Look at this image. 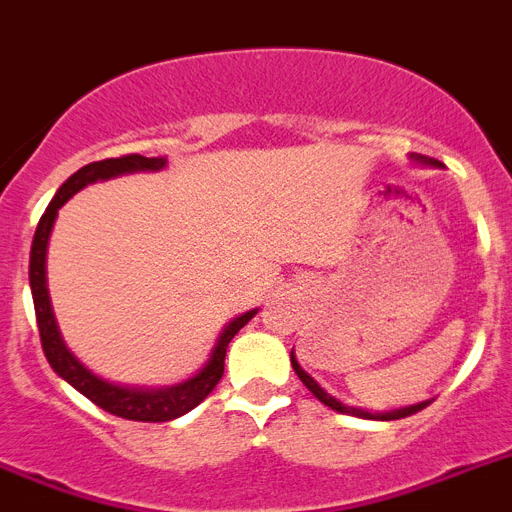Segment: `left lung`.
I'll return each mask as SVG.
<instances>
[{"label": "left lung", "instance_id": "obj_1", "mask_svg": "<svg viewBox=\"0 0 512 512\" xmlns=\"http://www.w3.org/2000/svg\"><path fill=\"white\" fill-rule=\"evenodd\" d=\"M416 158H419V161H427V158H422V156H416ZM429 163H435V166H440V163H437V161H429ZM291 367H294V372H296V375H299V380H302L304 385H307V388L312 390V395H315L317 401H322V403H325V406H330V409H333V411H341V414L359 416V419H380V422H390V419H403V416H411V414H416V411H422V409H427V406H429V401H424V403H416V406H409V409L388 411V414H372V411L354 409V406H346V403H341V401H338V398H333V395H330V393H325V390H322L320 385H317V382L312 380V377H309L302 367H299L294 351H291Z\"/></svg>", "mask_w": 512, "mask_h": 512}]
</instances>
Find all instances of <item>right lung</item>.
<instances>
[{
  "instance_id": "right-lung-1",
  "label": "right lung",
  "mask_w": 512,
  "mask_h": 512,
  "mask_svg": "<svg viewBox=\"0 0 512 512\" xmlns=\"http://www.w3.org/2000/svg\"><path fill=\"white\" fill-rule=\"evenodd\" d=\"M166 166V158H145L140 153H130V156L119 158H103V161H93L83 166L80 171L67 179L49 203L46 213L38 221L36 236H33V247H30V291H33V307H36V322L38 333H41V346L49 359L51 369L57 372L62 380H67L75 390L90 398V401L101 406L103 411H109L122 419H132V422H169L176 416L187 414L203 403L210 395V390L216 388L218 380L223 377V359H226V349H229L231 338L247 325L255 312H244L242 317H236L229 322V328L223 330L218 338L216 349L210 362L205 364L203 372L195 375L192 380L174 385V388L161 390H140V388H122V385H111V382L101 380L90 372L85 364H80L72 356V351L64 346L62 336L57 330V320L51 312L49 289H46V244H49L51 226L57 221V213L77 190H83L85 184L98 182V179H109V176L127 174V171H158Z\"/></svg>"
}]
</instances>
